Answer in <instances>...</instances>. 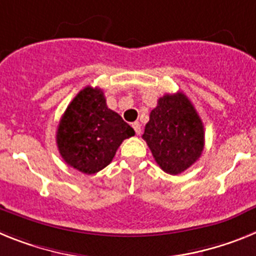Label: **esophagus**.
<instances>
[{
    "label": "esophagus",
    "instance_id": "obj_1",
    "mask_svg": "<svg viewBox=\"0 0 256 256\" xmlns=\"http://www.w3.org/2000/svg\"><path fill=\"white\" fill-rule=\"evenodd\" d=\"M132 128H134L135 132H136L138 135H140V132H142V125H140V124H139V122H134V124H132Z\"/></svg>",
    "mask_w": 256,
    "mask_h": 256
}]
</instances>
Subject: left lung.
Here are the masks:
<instances>
[{"label":"left lung","instance_id":"8db88e82","mask_svg":"<svg viewBox=\"0 0 256 256\" xmlns=\"http://www.w3.org/2000/svg\"><path fill=\"white\" fill-rule=\"evenodd\" d=\"M143 139L157 165L171 175L186 171L200 158L205 146L204 124L183 92L160 98L150 112Z\"/></svg>","mask_w":256,"mask_h":256}]
</instances>
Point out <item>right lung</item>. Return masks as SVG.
I'll return each mask as SVG.
<instances>
[{
    "mask_svg": "<svg viewBox=\"0 0 256 256\" xmlns=\"http://www.w3.org/2000/svg\"><path fill=\"white\" fill-rule=\"evenodd\" d=\"M134 128L106 106L103 91L86 86L66 106L56 131L62 158L84 174H95L112 162Z\"/></svg>",
    "mask_w": 256,
    "mask_h": 256,
    "instance_id": "1",
    "label": "right lung"
}]
</instances>
